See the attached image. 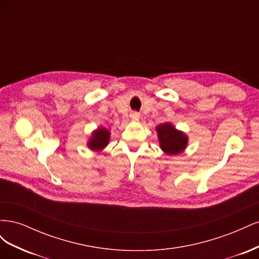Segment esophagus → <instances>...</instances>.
I'll return each mask as SVG.
<instances>
[{
    "label": "esophagus",
    "mask_w": 259,
    "mask_h": 259,
    "mask_svg": "<svg viewBox=\"0 0 259 259\" xmlns=\"http://www.w3.org/2000/svg\"><path fill=\"white\" fill-rule=\"evenodd\" d=\"M139 116H140V114H139L138 112H135V111H134V112L131 113V117H133V119H138Z\"/></svg>",
    "instance_id": "34e87169"
}]
</instances>
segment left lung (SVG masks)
<instances>
[{
    "mask_svg": "<svg viewBox=\"0 0 259 259\" xmlns=\"http://www.w3.org/2000/svg\"><path fill=\"white\" fill-rule=\"evenodd\" d=\"M159 133V140L162 150L167 154H177L182 152L187 145V137L182 132H178L170 124H161L156 127Z\"/></svg>",
    "mask_w": 259,
    "mask_h": 259,
    "instance_id": "left-lung-1",
    "label": "left lung"
}]
</instances>
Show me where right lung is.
<instances>
[{"instance_id": "add662e5", "label": "right lung", "mask_w": 259, "mask_h": 259, "mask_svg": "<svg viewBox=\"0 0 259 259\" xmlns=\"http://www.w3.org/2000/svg\"><path fill=\"white\" fill-rule=\"evenodd\" d=\"M109 138H110V133L104 127H100L94 132L93 137L90 140L89 147L93 150H101L108 145Z\"/></svg>"}]
</instances>
